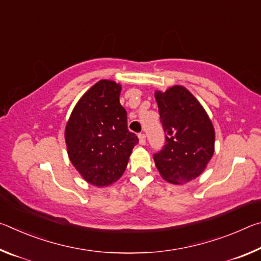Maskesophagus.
<instances>
[{"label":"esophagus","instance_id":"1","mask_svg":"<svg viewBox=\"0 0 261 261\" xmlns=\"http://www.w3.org/2000/svg\"><path fill=\"white\" fill-rule=\"evenodd\" d=\"M138 138H139V144L140 145L146 144V136H145L144 134H139L138 135Z\"/></svg>","mask_w":261,"mask_h":261}]
</instances>
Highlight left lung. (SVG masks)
<instances>
[{
	"label": "left lung",
	"mask_w": 261,
	"mask_h": 261,
	"mask_svg": "<svg viewBox=\"0 0 261 261\" xmlns=\"http://www.w3.org/2000/svg\"><path fill=\"white\" fill-rule=\"evenodd\" d=\"M155 100L166 145L154 154V162L167 182L188 183L205 170L213 156V124L199 101L183 86L156 91Z\"/></svg>",
	"instance_id": "left-lung-1"
}]
</instances>
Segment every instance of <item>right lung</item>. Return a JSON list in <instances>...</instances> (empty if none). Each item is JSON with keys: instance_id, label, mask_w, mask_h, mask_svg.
Here are the masks:
<instances>
[{"instance_id": "add662e5", "label": "right lung", "mask_w": 261, "mask_h": 261, "mask_svg": "<svg viewBox=\"0 0 261 261\" xmlns=\"http://www.w3.org/2000/svg\"><path fill=\"white\" fill-rule=\"evenodd\" d=\"M121 90L120 84L107 79L94 84L74 106L65 126L70 161L94 187H108L120 179L139 141L127 130Z\"/></svg>"}]
</instances>
